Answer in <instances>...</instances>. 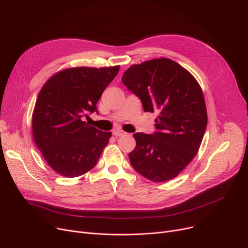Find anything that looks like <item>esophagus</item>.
Listing matches in <instances>:
<instances>
[{
	"mask_svg": "<svg viewBox=\"0 0 248 248\" xmlns=\"http://www.w3.org/2000/svg\"><path fill=\"white\" fill-rule=\"evenodd\" d=\"M125 133L123 131V129H120V128H115L114 131H112V135L115 136V137H122L124 136Z\"/></svg>",
	"mask_w": 248,
	"mask_h": 248,
	"instance_id": "34e87169",
	"label": "esophagus"
}]
</instances>
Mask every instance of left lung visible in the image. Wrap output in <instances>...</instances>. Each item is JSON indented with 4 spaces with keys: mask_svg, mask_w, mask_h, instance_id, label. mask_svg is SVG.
<instances>
[{
    "mask_svg": "<svg viewBox=\"0 0 248 248\" xmlns=\"http://www.w3.org/2000/svg\"><path fill=\"white\" fill-rule=\"evenodd\" d=\"M123 83L141 101L144 110L159 113L155 132L134 135L128 154L135 170L153 182L177 177L197 155L207 126L202 89L194 76L168 58L129 67Z\"/></svg>",
    "mask_w": 248,
    "mask_h": 248,
    "instance_id": "left-lung-1",
    "label": "left lung"
}]
</instances>
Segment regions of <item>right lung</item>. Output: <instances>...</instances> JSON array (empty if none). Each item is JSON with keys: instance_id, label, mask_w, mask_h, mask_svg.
I'll use <instances>...</instances> for the list:
<instances>
[{"instance_id": "right-lung-1", "label": "right lung", "mask_w": 248, "mask_h": 248, "mask_svg": "<svg viewBox=\"0 0 248 248\" xmlns=\"http://www.w3.org/2000/svg\"><path fill=\"white\" fill-rule=\"evenodd\" d=\"M120 66L62 70L44 84L32 117L35 144L58 174L74 178L94 168L111 133L88 125L84 117L96 103Z\"/></svg>"}]
</instances>
